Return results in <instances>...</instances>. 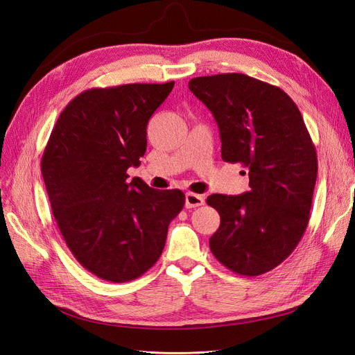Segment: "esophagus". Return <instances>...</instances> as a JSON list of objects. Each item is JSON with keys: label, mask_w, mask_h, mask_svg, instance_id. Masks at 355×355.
Masks as SVG:
<instances>
[{"label": "esophagus", "mask_w": 355, "mask_h": 355, "mask_svg": "<svg viewBox=\"0 0 355 355\" xmlns=\"http://www.w3.org/2000/svg\"><path fill=\"white\" fill-rule=\"evenodd\" d=\"M204 202H206V198H204L202 196L194 194V192H188V194L185 196V206H187V209L200 207V206H202Z\"/></svg>", "instance_id": "34e87169"}]
</instances>
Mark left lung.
<instances>
[{
	"label": "left lung",
	"instance_id": "obj_1",
	"mask_svg": "<svg viewBox=\"0 0 355 355\" xmlns=\"http://www.w3.org/2000/svg\"><path fill=\"white\" fill-rule=\"evenodd\" d=\"M189 90L218 123L222 159L249 171L244 194L207 197L220 216L210 250L235 274H265L295 250L306 230L315 146L296 103L280 87L234 72L192 78Z\"/></svg>",
	"mask_w": 355,
	"mask_h": 355
}]
</instances>
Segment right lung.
<instances>
[{"mask_svg": "<svg viewBox=\"0 0 355 355\" xmlns=\"http://www.w3.org/2000/svg\"><path fill=\"white\" fill-rule=\"evenodd\" d=\"M175 81L90 89L53 127L41 173L60 234L85 270L112 283L145 274L163 253L185 194L127 180L141 164L146 125Z\"/></svg>", "mask_w": 355, "mask_h": 355, "instance_id": "1", "label": "right lung"}]
</instances>
